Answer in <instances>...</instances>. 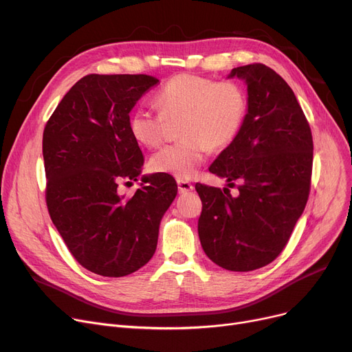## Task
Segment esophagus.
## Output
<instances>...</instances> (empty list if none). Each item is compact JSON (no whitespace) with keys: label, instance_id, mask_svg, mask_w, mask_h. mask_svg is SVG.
Segmentation results:
<instances>
[{"label":"esophagus","instance_id":"1","mask_svg":"<svg viewBox=\"0 0 352 352\" xmlns=\"http://www.w3.org/2000/svg\"><path fill=\"white\" fill-rule=\"evenodd\" d=\"M178 192L179 194H187V192H191L194 190V186L191 182L188 181H182V179H178Z\"/></svg>","mask_w":352,"mask_h":352}]
</instances>
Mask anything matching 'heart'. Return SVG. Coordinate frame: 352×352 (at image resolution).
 Segmentation results:
<instances>
[{"instance_id": "heart-1", "label": "heart", "mask_w": 352, "mask_h": 352, "mask_svg": "<svg viewBox=\"0 0 352 352\" xmlns=\"http://www.w3.org/2000/svg\"><path fill=\"white\" fill-rule=\"evenodd\" d=\"M160 113L137 107L128 118L133 138L148 148L158 146L164 137L165 120L181 118L178 142L164 146L150 160L151 170L178 179H191L210 148L230 145L247 116V97L232 81H218L179 74L166 81L155 94Z\"/></svg>"}]
</instances>
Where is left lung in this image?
<instances>
[{
	"label": "left lung",
	"mask_w": 352,
	"mask_h": 352,
	"mask_svg": "<svg viewBox=\"0 0 352 352\" xmlns=\"http://www.w3.org/2000/svg\"><path fill=\"white\" fill-rule=\"evenodd\" d=\"M247 85V116L210 173L236 181L238 195L197 184L198 235L217 265L252 271L272 263L304 212L312 171V135L289 85L264 64L232 68Z\"/></svg>",
	"instance_id": "8db88e82"
}]
</instances>
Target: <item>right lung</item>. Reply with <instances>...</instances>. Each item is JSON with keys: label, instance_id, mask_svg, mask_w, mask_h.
I'll return each mask as SVG.
<instances>
[{"label": "right lung", "instance_id": "add662e5", "mask_svg": "<svg viewBox=\"0 0 352 352\" xmlns=\"http://www.w3.org/2000/svg\"><path fill=\"white\" fill-rule=\"evenodd\" d=\"M157 82L144 74H89L71 87L44 129L52 224L74 258L102 276H125L151 260L177 195L171 177L154 174L142 175L133 197L118 194L120 182L137 181L144 165L129 113Z\"/></svg>", "mask_w": 352, "mask_h": 352}]
</instances>
